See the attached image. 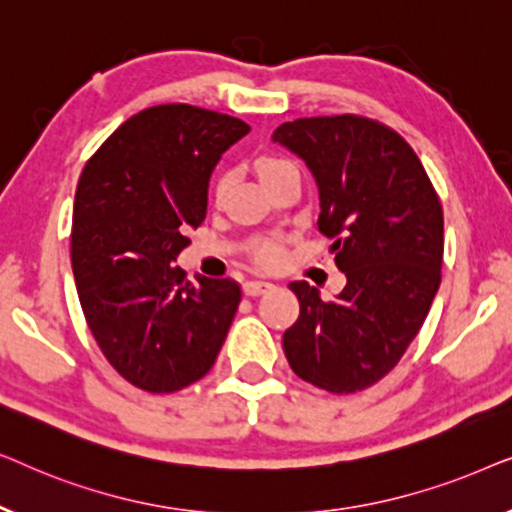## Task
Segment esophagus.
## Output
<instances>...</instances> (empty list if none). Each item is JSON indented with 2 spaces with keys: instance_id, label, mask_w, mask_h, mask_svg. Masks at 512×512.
Instances as JSON below:
<instances>
[{
  "instance_id": "esophagus-1",
  "label": "esophagus",
  "mask_w": 512,
  "mask_h": 512,
  "mask_svg": "<svg viewBox=\"0 0 512 512\" xmlns=\"http://www.w3.org/2000/svg\"><path fill=\"white\" fill-rule=\"evenodd\" d=\"M270 289H272V284L270 282H261V279H249V282H244V286H242L244 296H251V298L261 296V293L270 291Z\"/></svg>"
}]
</instances>
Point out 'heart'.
Here are the masks:
<instances>
[{
  "mask_svg": "<svg viewBox=\"0 0 512 512\" xmlns=\"http://www.w3.org/2000/svg\"><path fill=\"white\" fill-rule=\"evenodd\" d=\"M282 167H289L286 160H277V158H265L261 163V179L268 177V174L282 170ZM279 256H282V251H279L277 244H263L261 251H258V261L263 265H275L279 261Z\"/></svg>",
  "mask_w": 512,
  "mask_h": 512,
  "instance_id": "heart-1",
  "label": "heart"
}]
</instances>
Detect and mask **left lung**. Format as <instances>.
I'll list each match as a JSON object with an SVG mask.
<instances>
[{
    "mask_svg": "<svg viewBox=\"0 0 512 512\" xmlns=\"http://www.w3.org/2000/svg\"><path fill=\"white\" fill-rule=\"evenodd\" d=\"M272 142L312 172L317 226L347 277L333 300L307 282L289 284L300 317L284 333V354L305 382L354 394L401 361L431 310L443 207L410 144L368 118H298L279 125Z\"/></svg>",
    "mask_w": 512,
    "mask_h": 512,
    "instance_id": "obj_1",
    "label": "left lung"
}]
</instances>
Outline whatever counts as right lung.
<instances>
[{
	"mask_svg": "<svg viewBox=\"0 0 512 512\" xmlns=\"http://www.w3.org/2000/svg\"><path fill=\"white\" fill-rule=\"evenodd\" d=\"M249 132L240 118L160 104L128 118L76 186L72 268L88 328L135 387L170 394L214 366L242 291L174 261L205 221L209 179Z\"/></svg>",
	"mask_w": 512,
	"mask_h": 512,
	"instance_id": "obj_1",
	"label": "right lung"
}]
</instances>
